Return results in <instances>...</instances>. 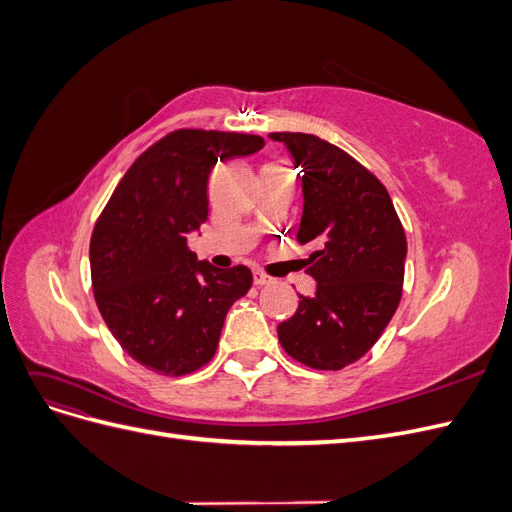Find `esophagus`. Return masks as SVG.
Segmentation results:
<instances>
[{
  "label": "esophagus",
  "mask_w": 512,
  "mask_h": 512,
  "mask_svg": "<svg viewBox=\"0 0 512 512\" xmlns=\"http://www.w3.org/2000/svg\"><path fill=\"white\" fill-rule=\"evenodd\" d=\"M273 280L269 275L260 273V271H254V286H269Z\"/></svg>",
  "instance_id": "obj_1"
}]
</instances>
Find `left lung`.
Segmentation results:
<instances>
[{
	"mask_svg": "<svg viewBox=\"0 0 512 512\" xmlns=\"http://www.w3.org/2000/svg\"><path fill=\"white\" fill-rule=\"evenodd\" d=\"M301 166L297 239L312 247L314 297L277 324L282 348L314 369H342L378 342L401 299L406 235L384 185L346 151L314 134L273 132Z\"/></svg>",
	"mask_w": 512,
	"mask_h": 512,
	"instance_id": "left-lung-1",
	"label": "left lung"
}]
</instances>
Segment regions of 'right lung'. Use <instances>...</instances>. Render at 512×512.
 <instances>
[{
    "mask_svg": "<svg viewBox=\"0 0 512 512\" xmlns=\"http://www.w3.org/2000/svg\"><path fill=\"white\" fill-rule=\"evenodd\" d=\"M265 147L254 134L177 130L123 175L89 243L100 314L134 361L183 376L211 361L230 305L252 286V271L215 269L188 250L207 222L213 164Z\"/></svg>",
    "mask_w": 512,
    "mask_h": 512,
    "instance_id": "add662e5",
    "label": "right lung"
}]
</instances>
